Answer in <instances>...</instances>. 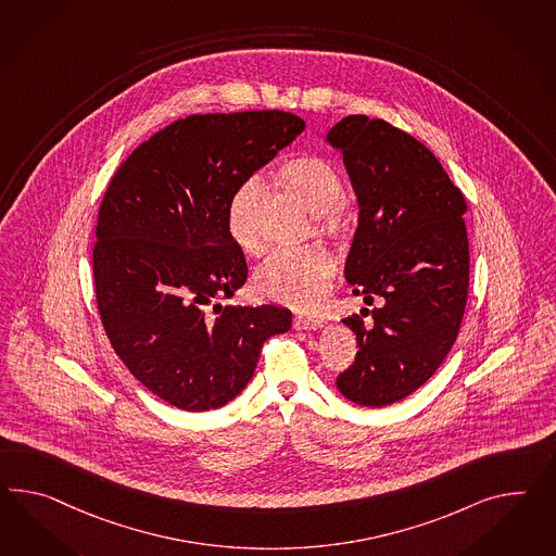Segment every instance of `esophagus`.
Returning a JSON list of instances; mask_svg holds the SVG:
<instances>
[{"instance_id": "obj_1", "label": "esophagus", "mask_w": 556, "mask_h": 556, "mask_svg": "<svg viewBox=\"0 0 556 556\" xmlns=\"http://www.w3.org/2000/svg\"><path fill=\"white\" fill-rule=\"evenodd\" d=\"M292 325L300 330H316V328L325 327L323 318H314V316H304V314H294Z\"/></svg>"}]
</instances>
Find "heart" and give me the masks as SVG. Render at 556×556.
<instances>
[{
  "mask_svg": "<svg viewBox=\"0 0 556 556\" xmlns=\"http://www.w3.org/2000/svg\"><path fill=\"white\" fill-rule=\"evenodd\" d=\"M274 181L299 198L314 214L316 231L341 242L356 228L358 214L344 198L341 173L320 155L286 159L274 169ZM256 179H248L233 191L228 203V233L236 245L256 256L262 250L252 224V205L256 200ZM337 274V260L320 245L278 252L257 270L254 288L264 300L300 311L314 308L327 296Z\"/></svg>",
  "mask_w": 556,
  "mask_h": 556,
  "instance_id": "b5f03b06",
  "label": "heart"
}]
</instances>
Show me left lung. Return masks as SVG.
Wrapping results in <instances>:
<instances>
[{
  "label": "left lung",
  "mask_w": 556,
  "mask_h": 556,
  "mask_svg": "<svg viewBox=\"0 0 556 556\" xmlns=\"http://www.w3.org/2000/svg\"><path fill=\"white\" fill-rule=\"evenodd\" d=\"M328 143L341 149L358 198V228L344 276L365 302L342 318L356 334L353 365L337 377L342 395L384 407L412 395L456 341L470 285L464 193L428 147L383 118L344 116Z\"/></svg>",
  "instance_id": "1"
}]
</instances>
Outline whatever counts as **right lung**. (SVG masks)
<instances>
[{"label": "right lung", "instance_id": "1", "mask_svg": "<svg viewBox=\"0 0 556 556\" xmlns=\"http://www.w3.org/2000/svg\"><path fill=\"white\" fill-rule=\"evenodd\" d=\"M285 111L191 114L139 144L102 198L92 248L100 323L159 399L210 412L250 383L280 306H222L248 280L229 238L233 191L304 130Z\"/></svg>", "mask_w": 556, "mask_h": 556}]
</instances>
